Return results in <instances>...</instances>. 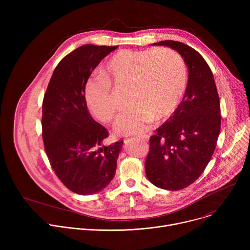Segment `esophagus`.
Instances as JSON below:
<instances>
[{"instance_id":"1","label":"esophagus","mask_w":250,"mask_h":250,"mask_svg":"<svg viewBox=\"0 0 250 250\" xmlns=\"http://www.w3.org/2000/svg\"><path fill=\"white\" fill-rule=\"evenodd\" d=\"M134 139L141 141V142H146L148 138H147V136H137V137H134Z\"/></svg>"}]
</instances>
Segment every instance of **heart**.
<instances>
[{
	"mask_svg": "<svg viewBox=\"0 0 250 250\" xmlns=\"http://www.w3.org/2000/svg\"><path fill=\"white\" fill-rule=\"evenodd\" d=\"M103 71L105 76L96 74L86 81V104L99 121L112 123L119 106L110 80L117 85L128 84L129 108L116 125V132L125 136L145 133L153 120L170 117L180 104L187 84L183 58L166 48L120 50L105 61Z\"/></svg>",
	"mask_w": 250,
	"mask_h": 250,
	"instance_id": "1",
	"label": "heart"
}]
</instances>
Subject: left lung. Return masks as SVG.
<instances>
[{
  "mask_svg": "<svg viewBox=\"0 0 250 250\" xmlns=\"http://www.w3.org/2000/svg\"><path fill=\"white\" fill-rule=\"evenodd\" d=\"M152 45L168 46L182 56L188 84L178 108L150 137L146 173L160 189L182 190L198 179L215 151L221 130L220 98L211 70L199 52L174 41Z\"/></svg>",
  "mask_w": 250,
  "mask_h": 250,
  "instance_id": "left-lung-1",
  "label": "left lung"
}]
</instances>
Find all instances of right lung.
I'll list each match as a JSON object with an SVG mask.
<instances>
[{"label": "right lung", "mask_w": 250, "mask_h": 250, "mask_svg": "<svg viewBox=\"0 0 250 250\" xmlns=\"http://www.w3.org/2000/svg\"><path fill=\"white\" fill-rule=\"evenodd\" d=\"M117 46L85 44L56 66L42 104V138L60 181L72 192L103 191L116 174L124 141L104 145L108 130L88 112L84 86L101 60Z\"/></svg>", "instance_id": "right-lung-1"}]
</instances>
